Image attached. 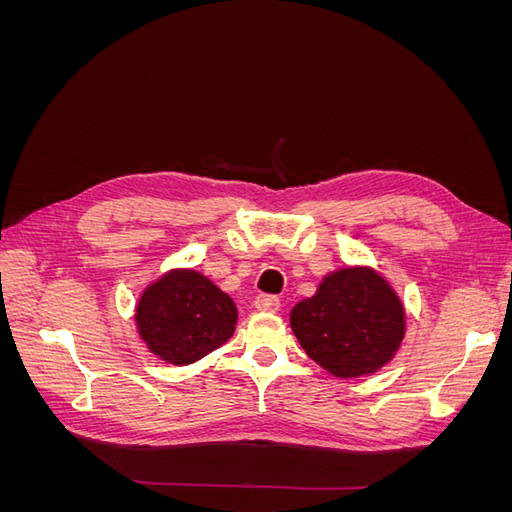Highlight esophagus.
<instances>
[{"instance_id": "esophagus-1", "label": "esophagus", "mask_w": 512, "mask_h": 512, "mask_svg": "<svg viewBox=\"0 0 512 512\" xmlns=\"http://www.w3.org/2000/svg\"><path fill=\"white\" fill-rule=\"evenodd\" d=\"M256 307L260 312H275V309H280V297H275V294H258Z\"/></svg>"}]
</instances>
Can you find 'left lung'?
Here are the masks:
<instances>
[{
  "label": "left lung",
  "instance_id": "1",
  "mask_svg": "<svg viewBox=\"0 0 512 512\" xmlns=\"http://www.w3.org/2000/svg\"><path fill=\"white\" fill-rule=\"evenodd\" d=\"M292 331L303 350L337 378L374 374L404 339V307L371 269L324 277L314 297L292 307Z\"/></svg>",
  "mask_w": 512,
  "mask_h": 512
}]
</instances>
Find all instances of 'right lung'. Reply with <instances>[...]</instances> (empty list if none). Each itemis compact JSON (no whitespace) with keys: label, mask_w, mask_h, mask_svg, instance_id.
<instances>
[{"label":"right lung","mask_w":512,"mask_h":512,"mask_svg":"<svg viewBox=\"0 0 512 512\" xmlns=\"http://www.w3.org/2000/svg\"><path fill=\"white\" fill-rule=\"evenodd\" d=\"M136 322L153 354L188 365L228 342L235 333L237 307L205 275L173 271L143 292Z\"/></svg>","instance_id":"obj_1"}]
</instances>
